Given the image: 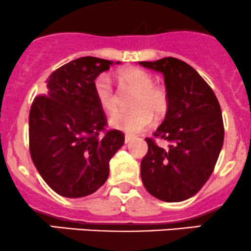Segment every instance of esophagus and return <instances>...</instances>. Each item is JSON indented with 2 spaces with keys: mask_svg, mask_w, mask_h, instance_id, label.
Returning <instances> with one entry per match:
<instances>
[{
  "mask_svg": "<svg viewBox=\"0 0 251 251\" xmlns=\"http://www.w3.org/2000/svg\"><path fill=\"white\" fill-rule=\"evenodd\" d=\"M132 139H133L132 136H130V134H126V136H125V143H130Z\"/></svg>",
  "mask_w": 251,
  "mask_h": 251,
  "instance_id": "esophagus-1",
  "label": "esophagus"
}]
</instances>
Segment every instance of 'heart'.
Here are the masks:
<instances>
[{
	"label": "heart",
	"instance_id": "1",
	"mask_svg": "<svg viewBox=\"0 0 251 251\" xmlns=\"http://www.w3.org/2000/svg\"><path fill=\"white\" fill-rule=\"evenodd\" d=\"M118 77L126 88L136 92V95L131 101L132 110L117 113L110 118L112 127L128 134L138 133L151 124L152 115L159 119L167 113L170 107L168 92L163 86L154 85L151 75L141 68L128 67L120 71ZM94 91L100 105L105 112H117L119 97L107 75H101L95 79Z\"/></svg>",
	"mask_w": 251,
	"mask_h": 251
}]
</instances>
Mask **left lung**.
Instances as JSON below:
<instances>
[{"label": "left lung", "mask_w": 251, "mask_h": 251, "mask_svg": "<svg viewBox=\"0 0 251 251\" xmlns=\"http://www.w3.org/2000/svg\"><path fill=\"white\" fill-rule=\"evenodd\" d=\"M139 65L162 73L170 96L165 120L154 133L170 146L163 149L152 138H146L142 181L148 192L161 201H185L209 179L223 148L220 104L204 79L181 60L163 57Z\"/></svg>", "instance_id": "1"}]
</instances>
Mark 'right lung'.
<instances>
[{
    "mask_svg": "<svg viewBox=\"0 0 251 251\" xmlns=\"http://www.w3.org/2000/svg\"><path fill=\"white\" fill-rule=\"evenodd\" d=\"M110 65L92 56L66 63L49 75L48 91L31 105V159L44 181L63 197L78 199L101 188L110 159L125 142L121 131H105L107 118L94 91L95 79Z\"/></svg>",
    "mask_w": 251,
    "mask_h": 251,
    "instance_id": "obj_1",
    "label": "right lung"
}]
</instances>
